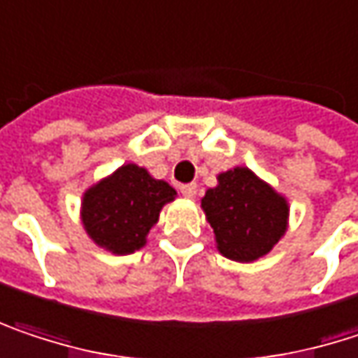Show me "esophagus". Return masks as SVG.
Listing matches in <instances>:
<instances>
[{"label": "esophagus", "instance_id": "obj_1", "mask_svg": "<svg viewBox=\"0 0 358 358\" xmlns=\"http://www.w3.org/2000/svg\"><path fill=\"white\" fill-rule=\"evenodd\" d=\"M180 192H182L186 199H194V196H196V184H182V186H180Z\"/></svg>", "mask_w": 358, "mask_h": 358}]
</instances>
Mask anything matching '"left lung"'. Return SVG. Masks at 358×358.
<instances>
[{"instance_id": "left-lung-1", "label": "left lung", "mask_w": 358, "mask_h": 358, "mask_svg": "<svg viewBox=\"0 0 358 358\" xmlns=\"http://www.w3.org/2000/svg\"><path fill=\"white\" fill-rule=\"evenodd\" d=\"M217 182L201 201L217 250L236 262H254L266 256L287 231V199L240 166L219 174Z\"/></svg>"}]
</instances>
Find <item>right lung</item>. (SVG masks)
I'll return each mask as SVG.
<instances>
[{"instance_id":"obj_1","label":"right lung","mask_w":358,"mask_h":358,"mask_svg":"<svg viewBox=\"0 0 358 358\" xmlns=\"http://www.w3.org/2000/svg\"><path fill=\"white\" fill-rule=\"evenodd\" d=\"M174 199L176 190L168 182L155 180L137 164H124L83 192V229L94 244L113 254H133L147 244L162 207Z\"/></svg>"}]
</instances>
